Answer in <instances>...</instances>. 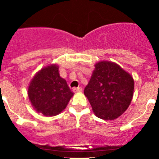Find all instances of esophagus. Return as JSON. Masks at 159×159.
Segmentation results:
<instances>
[{"instance_id": "obj_1", "label": "esophagus", "mask_w": 159, "mask_h": 159, "mask_svg": "<svg viewBox=\"0 0 159 159\" xmlns=\"http://www.w3.org/2000/svg\"><path fill=\"white\" fill-rule=\"evenodd\" d=\"M73 91H74V93H80V92L82 91V88H81V87L74 88V89H73Z\"/></svg>"}]
</instances>
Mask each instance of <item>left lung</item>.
I'll use <instances>...</instances> for the list:
<instances>
[{
	"instance_id": "left-lung-1",
	"label": "left lung",
	"mask_w": 159,
	"mask_h": 159,
	"mask_svg": "<svg viewBox=\"0 0 159 159\" xmlns=\"http://www.w3.org/2000/svg\"><path fill=\"white\" fill-rule=\"evenodd\" d=\"M133 77L113 62L96 63L89 84L84 90L96 117L114 120L129 106L133 96Z\"/></svg>"
}]
</instances>
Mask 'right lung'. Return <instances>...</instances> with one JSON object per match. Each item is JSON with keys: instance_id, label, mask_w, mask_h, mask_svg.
<instances>
[{"instance_id": "right-lung-1", "label": "right lung", "mask_w": 159, "mask_h": 159, "mask_svg": "<svg viewBox=\"0 0 159 159\" xmlns=\"http://www.w3.org/2000/svg\"><path fill=\"white\" fill-rule=\"evenodd\" d=\"M74 93L59 76L56 64L42 68L30 83L28 96L33 107L44 116H55L66 108Z\"/></svg>"}]
</instances>
